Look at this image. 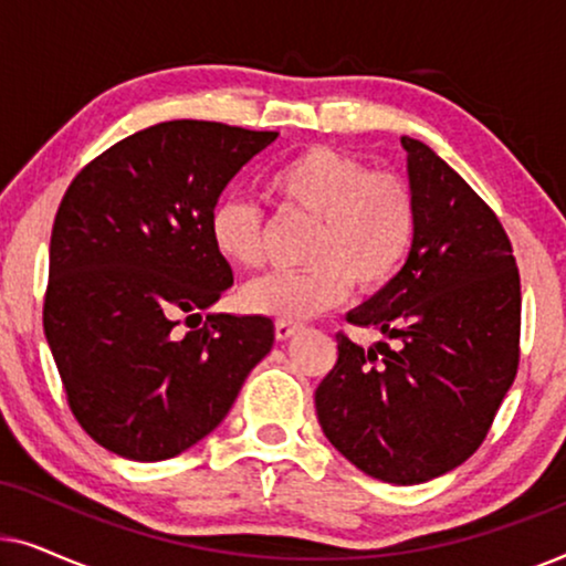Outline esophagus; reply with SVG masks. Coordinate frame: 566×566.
I'll return each instance as SVG.
<instances>
[{"instance_id": "obj_1", "label": "esophagus", "mask_w": 566, "mask_h": 566, "mask_svg": "<svg viewBox=\"0 0 566 566\" xmlns=\"http://www.w3.org/2000/svg\"><path fill=\"white\" fill-rule=\"evenodd\" d=\"M296 329H298L296 322H285V319H277V322H275V337H277V339H289V337H293V335H296Z\"/></svg>"}]
</instances>
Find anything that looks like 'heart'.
I'll list each match as a JSON object with an SVG mask.
<instances>
[{
  "label": "heart",
  "instance_id": "heart-1",
  "mask_svg": "<svg viewBox=\"0 0 566 566\" xmlns=\"http://www.w3.org/2000/svg\"><path fill=\"white\" fill-rule=\"evenodd\" d=\"M268 192L283 211L314 219L306 242L308 268L247 283L242 306L285 322L312 319L337 306L350 283L363 293L394 281L412 250L417 200L391 169H368L353 154L308 146L281 161ZM208 237L229 265L254 270L265 262V221L250 200L221 198L208 216Z\"/></svg>",
  "mask_w": 566,
  "mask_h": 566
}]
</instances>
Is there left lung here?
<instances>
[{
	"instance_id": "8db88e82",
	"label": "left lung",
	"mask_w": 566,
	"mask_h": 566,
	"mask_svg": "<svg viewBox=\"0 0 566 566\" xmlns=\"http://www.w3.org/2000/svg\"><path fill=\"white\" fill-rule=\"evenodd\" d=\"M417 231L405 268L337 332L314 394L324 436L389 484L430 482L482 446L521 360V275L490 206L430 146L401 136Z\"/></svg>"
}]
</instances>
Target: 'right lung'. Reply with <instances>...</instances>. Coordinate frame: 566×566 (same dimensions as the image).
Wrapping results in <instances>:
<instances>
[{"label": "right lung", "mask_w": 566, "mask_h": 566, "mask_svg": "<svg viewBox=\"0 0 566 566\" xmlns=\"http://www.w3.org/2000/svg\"><path fill=\"white\" fill-rule=\"evenodd\" d=\"M275 138L213 120L157 123L92 159L61 198L43 329L72 415L107 451L130 461L188 451L273 347L268 316L203 319V308L234 283L208 216Z\"/></svg>", "instance_id": "obj_1"}]
</instances>
